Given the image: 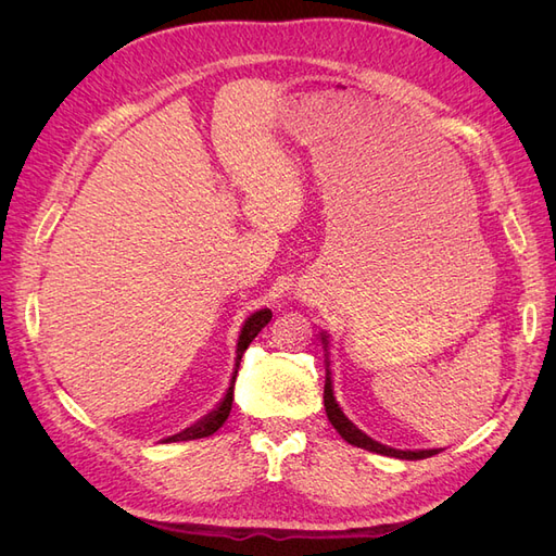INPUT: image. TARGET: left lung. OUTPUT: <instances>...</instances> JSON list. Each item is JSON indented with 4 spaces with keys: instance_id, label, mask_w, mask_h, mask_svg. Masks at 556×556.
<instances>
[{
    "instance_id": "obj_1",
    "label": "left lung",
    "mask_w": 556,
    "mask_h": 556,
    "mask_svg": "<svg viewBox=\"0 0 556 556\" xmlns=\"http://www.w3.org/2000/svg\"><path fill=\"white\" fill-rule=\"evenodd\" d=\"M327 331H323V343L327 348ZM325 410L331 427L341 433V439L348 441L350 445L368 450V452H376V454H384V457H396V459H427L431 454H439L441 450H394L390 445H382L374 439H368L364 431H359L355 425L350 422V419L343 415V410L339 408V403L333 399V390H331V378H329V368H327V378H325Z\"/></svg>"
}]
</instances>
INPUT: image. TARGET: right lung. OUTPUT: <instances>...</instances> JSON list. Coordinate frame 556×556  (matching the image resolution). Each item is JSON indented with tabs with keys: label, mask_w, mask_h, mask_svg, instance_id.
<instances>
[{
	"label": "right lung",
	"mask_w": 556,
	"mask_h": 556,
	"mask_svg": "<svg viewBox=\"0 0 556 556\" xmlns=\"http://www.w3.org/2000/svg\"><path fill=\"white\" fill-rule=\"evenodd\" d=\"M268 323H271V311H268V308H262V311H257V313H252V315L245 319V325H243L241 336H239V343H237V368H233L229 390H227L225 399L220 401V406H217L213 413H208L204 419H199L197 425L188 427V429L176 433V435H169V439H164V443L206 439V435L215 433L217 429H220V427L227 422L229 410H231V401H233V382H237V374H239V364H241L243 352L248 350V345H250L252 341H255V336H257Z\"/></svg>",
	"instance_id": "1"
}]
</instances>
